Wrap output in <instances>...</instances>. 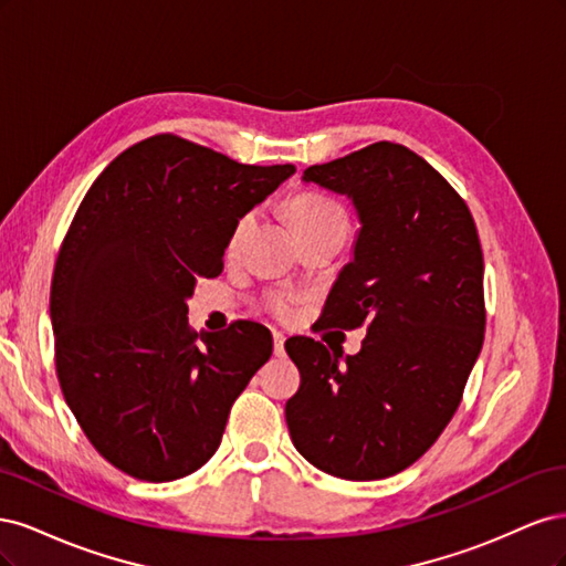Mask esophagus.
Wrapping results in <instances>:
<instances>
[{
	"label": "esophagus",
	"mask_w": 566,
	"mask_h": 566,
	"mask_svg": "<svg viewBox=\"0 0 566 566\" xmlns=\"http://www.w3.org/2000/svg\"><path fill=\"white\" fill-rule=\"evenodd\" d=\"M285 337L281 333H273V354L276 356H283L285 354Z\"/></svg>",
	"instance_id": "1"
}]
</instances>
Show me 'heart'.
I'll use <instances>...</instances> for the list:
<instances>
[{
    "label": "heart",
    "instance_id": "b5f03b06",
    "mask_svg": "<svg viewBox=\"0 0 566 566\" xmlns=\"http://www.w3.org/2000/svg\"><path fill=\"white\" fill-rule=\"evenodd\" d=\"M287 214H290V221H293L297 233H306V231L331 227V224H347L345 210L339 208V202H335L328 196H321V193H297L293 200L287 202ZM250 227H252V214H245L235 221L231 238H229V245H227L229 254H233L238 250V245H241ZM273 310L283 314L285 302L276 300L273 302Z\"/></svg>",
    "mask_w": 566,
    "mask_h": 566
}]
</instances>
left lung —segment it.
<instances>
[{
	"mask_svg": "<svg viewBox=\"0 0 566 566\" xmlns=\"http://www.w3.org/2000/svg\"><path fill=\"white\" fill-rule=\"evenodd\" d=\"M358 217L321 328L366 325L354 356L312 337L285 352L302 385L285 403L295 449L339 479H385L432 447L484 345V256L468 205L406 146L380 142L304 169Z\"/></svg>",
	"mask_w": 566,
	"mask_h": 566,
	"instance_id": "left-lung-1",
	"label": "left lung"
}]
</instances>
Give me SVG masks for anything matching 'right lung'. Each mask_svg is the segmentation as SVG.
<instances>
[{
  "label": "right lung",
  "mask_w": 566,
  "mask_h": 566,
  "mask_svg": "<svg viewBox=\"0 0 566 566\" xmlns=\"http://www.w3.org/2000/svg\"><path fill=\"white\" fill-rule=\"evenodd\" d=\"M293 175L158 134L119 153L80 202L51 281L56 373L117 470L175 482L219 449L273 339L252 321L193 333L186 302L221 273L235 221Z\"/></svg>",
  "instance_id": "obj_1"
}]
</instances>
